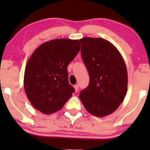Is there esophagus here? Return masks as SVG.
<instances>
[{
  "label": "esophagus",
  "mask_w": 150,
  "mask_h": 150,
  "mask_svg": "<svg viewBox=\"0 0 150 150\" xmlns=\"http://www.w3.org/2000/svg\"><path fill=\"white\" fill-rule=\"evenodd\" d=\"M74 88H75V92H78V90H79V85H75V86H74Z\"/></svg>",
  "instance_id": "34e87169"
}]
</instances>
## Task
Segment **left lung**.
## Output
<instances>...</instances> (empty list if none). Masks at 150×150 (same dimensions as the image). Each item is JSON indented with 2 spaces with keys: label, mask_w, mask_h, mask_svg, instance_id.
<instances>
[{
  "label": "left lung",
  "mask_w": 150,
  "mask_h": 150,
  "mask_svg": "<svg viewBox=\"0 0 150 150\" xmlns=\"http://www.w3.org/2000/svg\"><path fill=\"white\" fill-rule=\"evenodd\" d=\"M80 41L89 83L79 97L91 114L108 116L116 111L126 95L128 73L124 60L116 48L104 39L84 37Z\"/></svg>",
  "instance_id": "obj_1"
}]
</instances>
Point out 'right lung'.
<instances>
[{
  "label": "right lung",
  "instance_id": "add662e5",
  "mask_svg": "<svg viewBox=\"0 0 150 150\" xmlns=\"http://www.w3.org/2000/svg\"><path fill=\"white\" fill-rule=\"evenodd\" d=\"M79 40L57 39L45 42L26 65L24 88L29 101L45 114L59 111L75 89L68 82V65L80 51Z\"/></svg>",
  "mask_w": 150,
  "mask_h": 150
}]
</instances>
